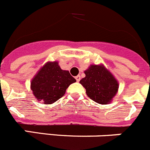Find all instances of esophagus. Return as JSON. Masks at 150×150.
Segmentation results:
<instances>
[{"instance_id":"esophagus-1","label":"esophagus","mask_w":150,"mask_h":150,"mask_svg":"<svg viewBox=\"0 0 150 150\" xmlns=\"http://www.w3.org/2000/svg\"><path fill=\"white\" fill-rule=\"evenodd\" d=\"M75 79H76V81L78 82L80 81V80H81V76H80V75H77V76L75 77Z\"/></svg>"}]
</instances>
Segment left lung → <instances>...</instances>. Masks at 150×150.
Listing matches in <instances>:
<instances>
[{"mask_svg":"<svg viewBox=\"0 0 150 150\" xmlns=\"http://www.w3.org/2000/svg\"><path fill=\"white\" fill-rule=\"evenodd\" d=\"M84 73L86 76L80 83L86 89L89 98L102 105L110 103L119 88L118 81L114 75L102 64L90 65Z\"/></svg>","mask_w":150,"mask_h":150,"instance_id":"8db88e82","label":"left lung"}]
</instances>
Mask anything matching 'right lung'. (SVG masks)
Instances as JSON below:
<instances>
[{
	"mask_svg": "<svg viewBox=\"0 0 150 150\" xmlns=\"http://www.w3.org/2000/svg\"><path fill=\"white\" fill-rule=\"evenodd\" d=\"M75 81L69 71L61 69L58 62H48L33 77L30 88L37 100L50 105L63 97L69 86Z\"/></svg>",
	"mask_w": 150,
	"mask_h": 150,
	"instance_id": "1",
	"label": "right lung"
}]
</instances>
